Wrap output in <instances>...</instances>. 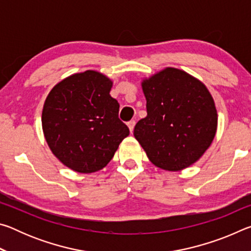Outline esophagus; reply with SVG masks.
Wrapping results in <instances>:
<instances>
[{
    "instance_id": "34e87169",
    "label": "esophagus",
    "mask_w": 251,
    "mask_h": 251,
    "mask_svg": "<svg viewBox=\"0 0 251 251\" xmlns=\"http://www.w3.org/2000/svg\"><path fill=\"white\" fill-rule=\"evenodd\" d=\"M127 126H128V128H129V131H130V133H133L134 127H135V121H130V122L127 123Z\"/></svg>"
}]
</instances>
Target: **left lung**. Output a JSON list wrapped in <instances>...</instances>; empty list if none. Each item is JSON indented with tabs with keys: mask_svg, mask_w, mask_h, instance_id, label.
Masks as SVG:
<instances>
[{
	"mask_svg": "<svg viewBox=\"0 0 251 251\" xmlns=\"http://www.w3.org/2000/svg\"><path fill=\"white\" fill-rule=\"evenodd\" d=\"M147 116L134 136L155 166L169 172L189 167L211 145L218 115L209 91L186 72L166 69L142 82Z\"/></svg>",
	"mask_w": 251,
	"mask_h": 251,
	"instance_id": "left-lung-1",
	"label": "left lung"
}]
</instances>
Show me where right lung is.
<instances>
[{
  "label": "right lung",
  "instance_id": "1",
  "mask_svg": "<svg viewBox=\"0 0 251 251\" xmlns=\"http://www.w3.org/2000/svg\"><path fill=\"white\" fill-rule=\"evenodd\" d=\"M113 82L96 71L64 78L52 88L42 112V127L55 157L72 171L90 174L107 165L129 129L120 104L109 95Z\"/></svg>",
  "mask_w": 251,
  "mask_h": 251
}]
</instances>
